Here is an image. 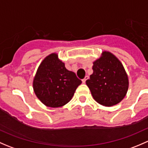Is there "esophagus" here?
Returning a JSON list of instances; mask_svg holds the SVG:
<instances>
[{"label": "esophagus", "instance_id": "1", "mask_svg": "<svg viewBox=\"0 0 148 148\" xmlns=\"http://www.w3.org/2000/svg\"><path fill=\"white\" fill-rule=\"evenodd\" d=\"M88 79H89V77H88V76H86V77H85L84 78L82 79V82L84 84L85 82H86V81Z\"/></svg>", "mask_w": 148, "mask_h": 148}]
</instances>
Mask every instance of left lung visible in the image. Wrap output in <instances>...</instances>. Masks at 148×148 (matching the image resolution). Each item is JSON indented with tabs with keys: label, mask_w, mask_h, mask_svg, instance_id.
<instances>
[{
	"label": "left lung",
	"mask_w": 148,
	"mask_h": 148,
	"mask_svg": "<svg viewBox=\"0 0 148 148\" xmlns=\"http://www.w3.org/2000/svg\"><path fill=\"white\" fill-rule=\"evenodd\" d=\"M93 64V74L86 81L93 98L106 107L118 104L126 95L129 85L122 63L112 53L104 51Z\"/></svg>",
	"instance_id": "1"
}]
</instances>
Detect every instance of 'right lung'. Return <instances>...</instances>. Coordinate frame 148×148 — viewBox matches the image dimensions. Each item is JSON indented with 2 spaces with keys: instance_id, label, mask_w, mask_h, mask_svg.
Returning <instances> with one entry per match:
<instances>
[{
  "instance_id": "right-lung-1",
  "label": "right lung",
  "mask_w": 148,
  "mask_h": 148,
  "mask_svg": "<svg viewBox=\"0 0 148 148\" xmlns=\"http://www.w3.org/2000/svg\"><path fill=\"white\" fill-rule=\"evenodd\" d=\"M82 81L51 53L38 66L33 86L37 97L47 107H59L69 102Z\"/></svg>"
}]
</instances>
